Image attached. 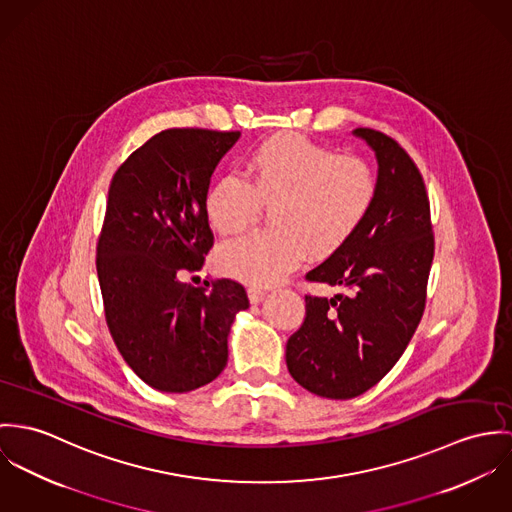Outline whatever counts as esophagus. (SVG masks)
Listing matches in <instances>:
<instances>
[{
    "instance_id": "obj_1",
    "label": "esophagus",
    "mask_w": 512,
    "mask_h": 512,
    "mask_svg": "<svg viewBox=\"0 0 512 512\" xmlns=\"http://www.w3.org/2000/svg\"><path fill=\"white\" fill-rule=\"evenodd\" d=\"M247 294H249L251 304H257V302H261V300L265 298L267 290H265V288H259V286H249V288H247Z\"/></svg>"
}]
</instances>
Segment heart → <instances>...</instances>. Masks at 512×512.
<instances>
[{
    "mask_svg": "<svg viewBox=\"0 0 512 512\" xmlns=\"http://www.w3.org/2000/svg\"><path fill=\"white\" fill-rule=\"evenodd\" d=\"M379 198V174L355 155L281 133L257 145L243 165V180L224 176L204 196V212L220 235L251 228L271 206L267 231L253 233L218 253V269L249 284H275L304 255L328 257L369 218Z\"/></svg>",
    "mask_w": 512,
    "mask_h": 512,
    "instance_id": "obj_1",
    "label": "heart"
}]
</instances>
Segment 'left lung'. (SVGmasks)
I'll return each instance as SVG.
<instances>
[{
	"label": "left lung",
	"instance_id": "obj_1",
	"mask_svg": "<svg viewBox=\"0 0 512 512\" xmlns=\"http://www.w3.org/2000/svg\"><path fill=\"white\" fill-rule=\"evenodd\" d=\"M379 163V198L361 229L310 283L341 286L332 298L306 294L302 326L286 341L292 379L318 397H359L377 385L412 340L426 306L434 259L424 178L397 141L357 127Z\"/></svg>",
	"mask_w": 512,
	"mask_h": 512
}]
</instances>
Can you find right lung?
I'll use <instances>...</instances> for the list:
<instances>
[{"label": "right lung", "mask_w": 512, "mask_h": 512, "mask_svg": "<svg viewBox=\"0 0 512 512\" xmlns=\"http://www.w3.org/2000/svg\"><path fill=\"white\" fill-rule=\"evenodd\" d=\"M239 135L165 129L125 159L108 190L96 255L106 322L125 363L163 393L214 381L228 363L233 318L249 308L237 281H180L214 245L204 196Z\"/></svg>", "instance_id": "1"}]
</instances>
